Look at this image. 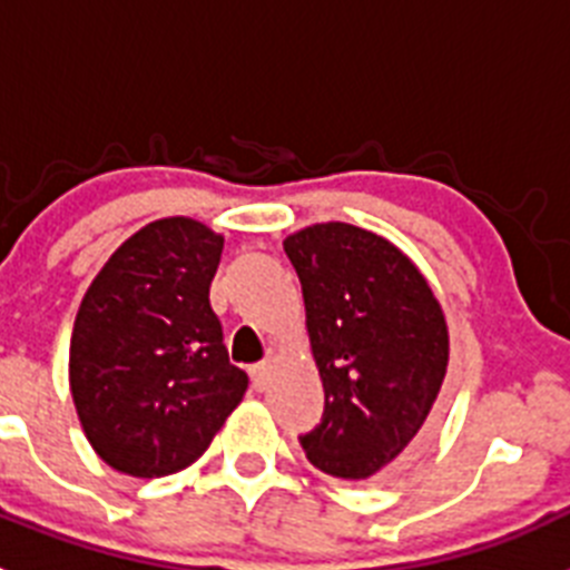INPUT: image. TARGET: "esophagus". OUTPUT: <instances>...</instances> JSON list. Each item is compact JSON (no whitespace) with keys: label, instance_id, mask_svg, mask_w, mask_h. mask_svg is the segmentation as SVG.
Instances as JSON below:
<instances>
[{"label":"esophagus","instance_id":"34e87169","mask_svg":"<svg viewBox=\"0 0 570 570\" xmlns=\"http://www.w3.org/2000/svg\"><path fill=\"white\" fill-rule=\"evenodd\" d=\"M250 382H254L256 391H265L271 382V360L265 362H256L254 367H250Z\"/></svg>","mask_w":570,"mask_h":570}]
</instances>
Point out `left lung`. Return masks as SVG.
Listing matches in <instances>:
<instances>
[{"mask_svg":"<svg viewBox=\"0 0 570 570\" xmlns=\"http://www.w3.org/2000/svg\"><path fill=\"white\" fill-rule=\"evenodd\" d=\"M305 299L325 414L299 445L340 480L380 482L422 451L448 371L434 291L394 242L347 223L282 242Z\"/></svg>","mask_w":570,"mask_h":570,"instance_id":"1","label":"left lung"}]
</instances>
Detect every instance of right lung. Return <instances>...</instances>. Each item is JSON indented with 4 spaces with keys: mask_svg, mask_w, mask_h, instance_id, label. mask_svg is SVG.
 Listing matches in <instances>:
<instances>
[{
    "mask_svg": "<svg viewBox=\"0 0 570 570\" xmlns=\"http://www.w3.org/2000/svg\"><path fill=\"white\" fill-rule=\"evenodd\" d=\"M225 239L188 216L156 219L110 254L70 336L79 422L114 471L168 476L208 451L248 391L210 308Z\"/></svg>",
    "mask_w": 570,
    "mask_h": 570,
    "instance_id": "right-lung-1",
    "label": "right lung"
}]
</instances>
